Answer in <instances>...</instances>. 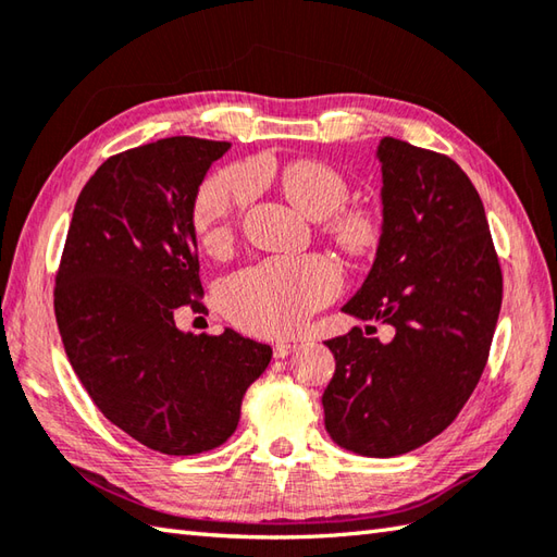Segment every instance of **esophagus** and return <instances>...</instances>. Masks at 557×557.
Returning a JSON list of instances; mask_svg holds the SVG:
<instances>
[{"label":"esophagus","mask_w":557,"mask_h":557,"mask_svg":"<svg viewBox=\"0 0 557 557\" xmlns=\"http://www.w3.org/2000/svg\"><path fill=\"white\" fill-rule=\"evenodd\" d=\"M294 350H297V345L289 343V341H277L275 345H272V352H275V357H277V359H280V357H287V355H292Z\"/></svg>","instance_id":"esophagus-1"}]
</instances>
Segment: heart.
<instances>
[{"label": "heart", "mask_w": 557, "mask_h": 557, "mask_svg": "<svg viewBox=\"0 0 557 557\" xmlns=\"http://www.w3.org/2000/svg\"><path fill=\"white\" fill-rule=\"evenodd\" d=\"M280 185L289 202L309 220L331 218L333 242L352 256H364L379 244L381 226L364 207H341L350 185L341 171L323 161L299 159L280 171ZM256 183L246 169H226L202 183L193 205V224L207 250L232 244L238 216L253 200ZM343 277L323 256L270 258L238 270L222 285V309L238 329L256 335H287L341 292Z\"/></svg>", "instance_id": "obj_1"}]
</instances>
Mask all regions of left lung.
I'll list each match as a JSON object with an SVG mask.
<instances>
[{
  "label": "left lung",
  "instance_id": "obj_1",
  "mask_svg": "<svg viewBox=\"0 0 557 557\" xmlns=\"http://www.w3.org/2000/svg\"><path fill=\"white\" fill-rule=\"evenodd\" d=\"M384 222L374 265L343 311L374 325L325 341L335 374L323 391L325 430L359 456L418 449L459 416L487 362L503 270L481 195L449 157L379 141Z\"/></svg>",
  "mask_w": 557,
  "mask_h": 557
}]
</instances>
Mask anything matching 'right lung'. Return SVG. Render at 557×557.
Segmentation results:
<instances>
[{"label":"right lung","instance_id":"obj_1","mask_svg":"<svg viewBox=\"0 0 557 557\" xmlns=\"http://www.w3.org/2000/svg\"><path fill=\"white\" fill-rule=\"evenodd\" d=\"M232 147L166 137L106 159L79 193L54 277L64 352L115 428L169 456L232 437L270 345L224 329H176L178 307L205 309L193 205Z\"/></svg>","mask_w":557,"mask_h":557}]
</instances>
